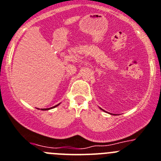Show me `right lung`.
Listing matches in <instances>:
<instances>
[{"label": "right lung", "instance_id": "right-lung-1", "mask_svg": "<svg viewBox=\"0 0 161 161\" xmlns=\"http://www.w3.org/2000/svg\"><path fill=\"white\" fill-rule=\"evenodd\" d=\"M57 105H58V104H57V105H56V106H54V107H52V108H55V107H57ZM46 109H47V108H44V110H46ZM42 110H44V109H42Z\"/></svg>", "mask_w": 161, "mask_h": 161}]
</instances>
